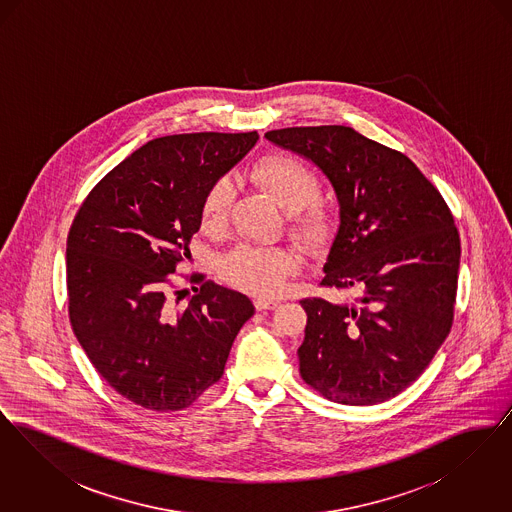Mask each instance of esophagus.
<instances>
[{
	"mask_svg": "<svg viewBox=\"0 0 512 512\" xmlns=\"http://www.w3.org/2000/svg\"><path fill=\"white\" fill-rule=\"evenodd\" d=\"M280 305L278 299H270V297H257L255 299V309L257 311H270V309H276Z\"/></svg>",
	"mask_w": 512,
	"mask_h": 512,
	"instance_id": "obj_1",
	"label": "esophagus"
}]
</instances>
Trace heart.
<instances>
[{"label":"heart","mask_w":512,"mask_h":512,"mask_svg":"<svg viewBox=\"0 0 512 512\" xmlns=\"http://www.w3.org/2000/svg\"><path fill=\"white\" fill-rule=\"evenodd\" d=\"M251 176L284 211H290V232L299 242L318 247L330 238L334 217L326 205L315 201L320 182L307 163L293 155L272 153L255 163ZM232 197L234 190L226 178L209 188L201 203V228L207 234L220 236L226 230ZM297 268L299 257L290 249L255 245H240L220 265L232 286L263 297L282 292Z\"/></svg>","instance_id":"b5f03b06"}]
</instances>
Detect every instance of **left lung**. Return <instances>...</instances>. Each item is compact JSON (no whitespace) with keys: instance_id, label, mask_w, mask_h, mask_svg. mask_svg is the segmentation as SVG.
<instances>
[{"instance_id":"8db88e82","label":"left lung","mask_w":512,"mask_h":512,"mask_svg":"<svg viewBox=\"0 0 512 512\" xmlns=\"http://www.w3.org/2000/svg\"><path fill=\"white\" fill-rule=\"evenodd\" d=\"M265 138L330 180L340 226L320 284L359 292L355 303L301 301V378L341 405L384 403L413 384L451 330L461 263L453 215L407 155L349 126Z\"/></svg>"}]
</instances>
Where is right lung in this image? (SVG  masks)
I'll list each match as a JSON object with an SVG mask.
<instances>
[{
	"mask_svg": "<svg viewBox=\"0 0 512 512\" xmlns=\"http://www.w3.org/2000/svg\"><path fill=\"white\" fill-rule=\"evenodd\" d=\"M257 140V132L155 138L105 174L74 217L67 238L74 336L103 380L144 409H186L217 384L255 313L244 293L201 274L190 278L199 288L186 307L172 305L169 288L192 257L203 197Z\"/></svg>",
	"mask_w": 512,
	"mask_h": 512,
	"instance_id": "obj_1",
	"label": "right lung"
}]
</instances>
